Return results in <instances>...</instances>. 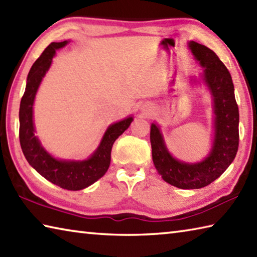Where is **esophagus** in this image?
Listing matches in <instances>:
<instances>
[{
    "label": "esophagus",
    "instance_id": "1",
    "mask_svg": "<svg viewBox=\"0 0 257 257\" xmlns=\"http://www.w3.org/2000/svg\"><path fill=\"white\" fill-rule=\"evenodd\" d=\"M142 113H143V115H145V116L151 115V113H152V106L150 105V104L143 105V106H142Z\"/></svg>",
    "mask_w": 257,
    "mask_h": 257
}]
</instances>
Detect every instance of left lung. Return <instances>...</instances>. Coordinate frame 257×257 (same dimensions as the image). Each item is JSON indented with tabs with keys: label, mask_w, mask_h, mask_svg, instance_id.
<instances>
[{
	"label": "left lung",
	"mask_w": 257,
	"mask_h": 257,
	"mask_svg": "<svg viewBox=\"0 0 257 257\" xmlns=\"http://www.w3.org/2000/svg\"><path fill=\"white\" fill-rule=\"evenodd\" d=\"M188 46L204 68L200 78L209 89L212 99L215 132L210 151L197 163L173 158L157 123L151 124L150 140L154 167L164 181L180 189H199L219 178L234 161L238 150L239 113L231 76L218 56L195 41H190Z\"/></svg>",
	"instance_id": "obj_1"
}]
</instances>
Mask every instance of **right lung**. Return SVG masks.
I'll list each match as a JSON object with an SVG mask.
<instances>
[{
    "mask_svg": "<svg viewBox=\"0 0 257 257\" xmlns=\"http://www.w3.org/2000/svg\"><path fill=\"white\" fill-rule=\"evenodd\" d=\"M68 41L52 42L32 65L27 78L26 91L20 104V144L29 164L53 185L67 190H81L93 185L104 176L110 164L112 147L119 135H122L132 123L133 117L124 118L110 124L95 152L86 160H62L52 157L42 147L36 137L33 123V103L43 77L49 70L56 50L65 47Z\"/></svg>",
    "mask_w": 257,
    "mask_h": 257,
    "instance_id": "right-lung-1",
    "label": "right lung"
}]
</instances>
